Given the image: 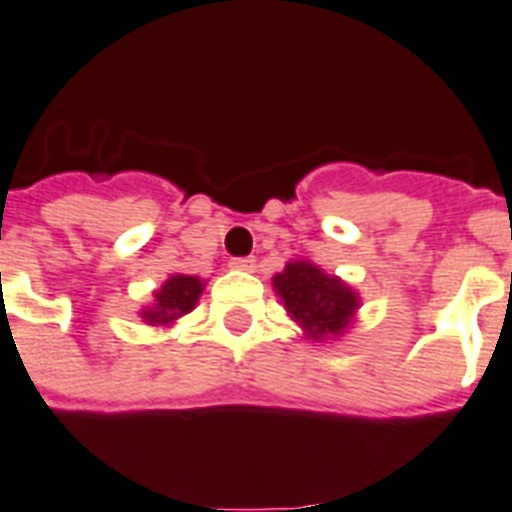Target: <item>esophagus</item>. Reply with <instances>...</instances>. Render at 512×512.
<instances>
[{"mask_svg": "<svg viewBox=\"0 0 512 512\" xmlns=\"http://www.w3.org/2000/svg\"><path fill=\"white\" fill-rule=\"evenodd\" d=\"M230 268H236V271H255V257H233Z\"/></svg>", "mask_w": 512, "mask_h": 512, "instance_id": "1", "label": "esophagus"}]
</instances>
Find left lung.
Segmentation results:
<instances>
[{"label": "left lung", "mask_w": 512, "mask_h": 512, "mask_svg": "<svg viewBox=\"0 0 512 512\" xmlns=\"http://www.w3.org/2000/svg\"><path fill=\"white\" fill-rule=\"evenodd\" d=\"M273 287L282 295L284 308L306 327L311 338L338 335L357 308V295L341 279L327 276L306 260L276 273Z\"/></svg>", "instance_id": "obj_1"}]
</instances>
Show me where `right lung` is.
I'll return each mask as SVG.
<instances>
[{
	"label": "right lung",
	"mask_w": 512,
	"mask_h": 512,
	"mask_svg": "<svg viewBox=\"0 0 512 512\" xmlns=\"http://www.w3.org/2000/svg\"><path fill=\"white\" fill-rule=\"evenodd\" d=\"M201 290H204V284L195 276H171L169 282L155 292V306L147 308L142 317L150 325H166L171 319L187 314L195 306Z\"/></svg>",
	"instance_id": "1"
}]
</instances>
